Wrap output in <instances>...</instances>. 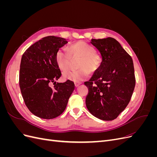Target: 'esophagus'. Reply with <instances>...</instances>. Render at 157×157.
Returning <instances> with one entry per match:
<instances>
[{"mask_svg": "<svg viewBox=\"0 0 157 157\" xmlns=\"http://www.w3.org/2000/svg\"><path fill=\"white\" fill-rule=\"evenodd\" d=\"M82 84V82H75V86L76 87H78L80 84Z\"/></svg>", "mask_w": 157, "mask_h": 157, "instance_id": "34e87169", "label": "esophagus"}]
</instances>
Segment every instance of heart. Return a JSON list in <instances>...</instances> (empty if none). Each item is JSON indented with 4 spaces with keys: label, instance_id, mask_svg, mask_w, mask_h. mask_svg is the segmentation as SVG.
Returning <instances> with one entry per match:
<instances>
[{
    "label": "heart",
    "instance_id": "obj_1",
    "mask_svg": "<svg viewBox=\"0 0 157 157\" xmlns=\"http://www.w3.org/2000/svg\"><path fill=\"white\" fill-rule=\"evenodd\" d=\"M79 59L77 64L78 70L63 75L64 78L75 82L86 78L90 72H94L101 65V59L92 46L84 42H78L66 49L59 50L56 55V63L63 73L70 68L72 59Z\"/></svg>",
    "mask_w": 157,
    "mask_h": 157
}]
</instances>
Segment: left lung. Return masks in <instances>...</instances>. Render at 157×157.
I'll return each mask as SVG.
<instances>
[{
  "instance_id": "obj_1",
  "label": "left lung",
  "mask_w": 157,
  "mask_h": 157,
  "mask_svg": "<svg viewBox=\"0 0 157 157\" xmlns=\"http://www.w3.org/2000/svg\"><path fill=\"white\" fill-rule=\"evenodd\" d=\"M102 61L84 84L88 88L86 105L90 113L103 121L115 119L129 103L136 85L131 56L111 37L91 40Z\"/></svg>"
}]
</instances>
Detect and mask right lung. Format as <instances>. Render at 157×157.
<instances>
[{"instance_id": "1", "label": "right lung", "mask_w": 157, "mask_h": 157, "mask_svg": "<svg viewBox=\"0 0 157 157\" xmlns=\"http://www.w3.org/2000/svg\"><path fill=\"white\" fill-rule=\"evenodd\" d=\"M67 43L63 38L46 36L32 44L22 56L19 77L22 97L33 115L44 119L62 114L75 89L70 80L56 82L61 75L56 55Z\"/></svg>"}]
</instances>
